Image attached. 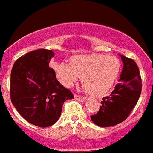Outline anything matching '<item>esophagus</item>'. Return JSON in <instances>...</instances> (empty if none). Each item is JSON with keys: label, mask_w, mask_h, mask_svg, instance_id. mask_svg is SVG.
Returning a JSON list of instances; mask_svg holds the SVG:
<instances>
[{"label": "esophagus", "mask_w": 153, "mask_h": 153, "mask_svg": "<svg viewBox=\"0 0 153 153\" xmlns=\"http://www.w3.org/2000/svg\"><path fill=\"white\" fill-rule=\"evenodd\" d=\"M75 99L76 100L80 101V102H84L85 100H86V97H81V96H78V95H75Z\"/></svg>", "instance_id": "1"}]
</instances>
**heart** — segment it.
Masks as SVG:
<instances>
[{"label":"heart","mask_w":153,"mask_h":153,"mask_svg":"<svg viewBox=\"0 0 153 153\" xmlns=\"http://www.w3.org/2000/svg\"><path fill=\"white\" fill-rule=\"evenodd\" d=\"M120 67V60L116 56L97 53L73 56L70 63H53L56 77L62 84L71 86L81 77L85 91L99 97L111 89Z\"/></svg>","instance_id":"b5f03b06"}]
</instances>
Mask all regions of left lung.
Instances as JSON below:
<instances>
[{
	"instance_id": "obj_1",
	"label": "left lung",
	"mask_w": 153,
	"mask_h": 153,
	"mask_svg": "<svg viewBox=\"0 0 153 153\" xmlns=\"http://www.w3.org/2000/svg\"><path fill=\"white\" fill-rule=\"evenodd\" d=\"M123 63L120 83L109 97H104L100 110L91 116L92 121L101 127L113 126L129 117L141 94L142 79L136 62L120 55Z\"/></svg>"
}]
</instances>
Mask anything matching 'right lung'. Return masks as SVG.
I'll return each mask as SVG.
<instances>
[{"mask_svg": "<svg viewBox=\"0 0 153 153\" xmlns=\"http://www.w3.org/2000/svg\"><path fill=\"white\" fill-rule=\"evenodd\" d=\"M51 50L30 51L17 59L10 74V100L21 117L30 123L48 127L59 120L63 104L74 98L56 79L49 67Z\"/></svg>", "mask_w": 153, "mask_h": 153, "instance_id": "add662e5", "label": "right lung"}]
</instances>
